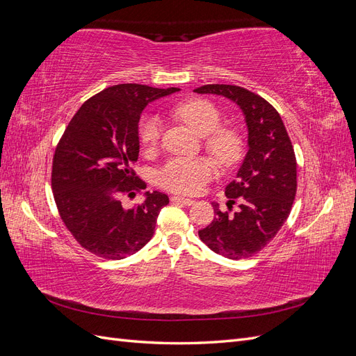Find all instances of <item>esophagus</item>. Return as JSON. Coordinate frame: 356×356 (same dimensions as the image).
I'll use <instances>...</instances> for the list:
<instances>
[{"mask_svg": "<svg viewBox=\"0 0 356 356\" xmlns=\"http://www.w3.org/2000/svg\"><path fill=\"white\" fill-rule=\"evenodd\" d=\"M170 200L175 202V203H179V204H184V207H191V204H195V200H193V199H186V197H181V196H172Z\"/></svg>", "mask_w": 356, "mask_h": 356, "instance_id": "esophagus-1", "label": "esophagus"}]
</instances>
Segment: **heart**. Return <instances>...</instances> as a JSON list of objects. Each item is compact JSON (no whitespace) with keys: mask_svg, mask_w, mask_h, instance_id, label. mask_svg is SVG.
<instances>
[{"mask_svg":"<svg viewBox=\"0 0 356 356\" xmlns=\"http://www.w3.org/2000/svg\"><path fill=\"white\" fill-rule=\"evenodd\" d=\"M174 114L190 124L195 131L207 136L209 152L222 163H233L239 157L241 141L236 134L220 129L221 114L218 108L204 99H191L178 105ZM161 120L157 115H147L139 124V138L147 147H154L161 135ZM217 174V166L207 157L172 159L159 170V184L181 195H197L203 186Z\"/></svg>","mask_w":356,"mask_h":356,"instance_id":"1","label":"heart"}]
</instances>
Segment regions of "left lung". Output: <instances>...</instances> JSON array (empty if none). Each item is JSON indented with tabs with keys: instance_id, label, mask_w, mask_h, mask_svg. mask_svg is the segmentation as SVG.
Masks as SVG:
<instances>
[{
	"instance_id": "8db88e82",
	"label": "left lung",
	"mask_w": 356,
	"mask_h": 356,
	"mask_svg": "<svg viewBox=\"0 0 356 356\" xmlns=\"http://www.w3.org/2000/svg\"><path fill=\"white\" fill-rule=\"evenodd\" d=\"M200 95H218L239 106L248 127V153L225 187L227 207L202 230L199 238L213 252L230 260L252 257L270 242L286 221L297 191V161L281 115L261 96L239 86L207 84L195 89Z\"/></svg>"
}]
</instances>
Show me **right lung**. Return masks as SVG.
<instances>
[{"label":"right lung","instance_id":"1","mask_svg":"<svg viewBox=\"0 0 356 356\" xmlns=\"http://www.w3.org/2000/svg\"><path fill=\"white\" fill-rule=\"evenodd\" d=\"M178 90L134 83L111 86L86 101L63 132L53 157L51 190L63 224L89 252L122 260L153 238L169 197L145 191V200L131 209L120 197L145 188L132 169L144 108Z\"/></svg>","mask_w":356,"mask_h":356}]
</instances>
